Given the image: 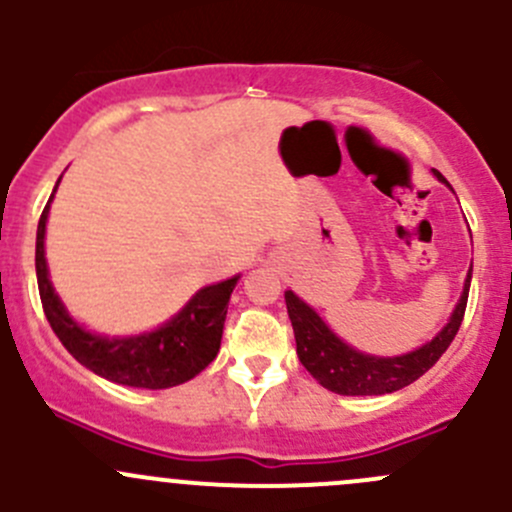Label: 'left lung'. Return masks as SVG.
Masks as SVG:
<instances>
[{
    "mask_svg": "<svg viewBox=\"0 0 512 512\" xmlns=\"http://www.w3.org/2000/svg\"><path fill=\"white\" fill-rule=\"evenodd\" d=\"M433 173L441 183H448L438 170H433ZM468 289H471V270H468L461 302L456 304L451 314V322L416 352L404 356H386V359L384 356L356 352L349 344H344L297 294L285 292L287 314L294 329V339H297L299 361L324 389L334 391V394L381 396L404 389V386L414 384L418 376L426 374L441 359L448 344L453 342V337L461 329L463 314H466Z\"/></svg>",
    "mask_w": 512,
    "mask_h": 512,
    "instance_id": "left-lung-1",
    "label": "left lung"
}]
</instances>
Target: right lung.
I'll return each mask as SVG.
<instances>
[{
  "label": "right lung",
  "mask_w": 512,
  "mask_h": 512,
  "mask_svg": "<svg viewBox=\"0 0 512 512\" xmlns=\"http://www.w3.org/2000/svg\"><path fill=\"white\" fill-rule=\"evenodd\" d=\"M49 203L36 227V282H39L46 319L69 354L103 379L136 389H168L200 374L220 352L227 302L237 285V277L200 289L185 304L183 312L175 314L156 332L128 339L96 337L69 317L49 282L44 260Z\"/></svg>",
  "instance_id": "add662e5"
}]
</instances>
